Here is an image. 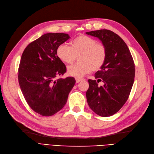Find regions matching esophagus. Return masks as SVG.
Returning <instances> with one entry per match:
<instances>
[{
	"label": "esophagus",
	"mask_w": 154,
	"mask_h": 154,
	"mask_svg": "<svg viewBox=\"0 0 154 154\" xmlns=\"http://www.w3.org/2000/svg\"><path fill=\"white\" fill-rule=\"evenodd\" d=\"M75 80H76V83H79L80 81H83V79H82V78H79V77H76L75 78Z\"/></svg>",
	"instance_id": "obj_1"
}]
</instances>
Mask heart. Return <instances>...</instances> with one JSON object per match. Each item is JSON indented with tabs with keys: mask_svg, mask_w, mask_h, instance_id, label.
<instances>
[{
	"mask_svg": "<svg viewBox=\"0 0 154 154\" xmlns=\"http://www.w3.org/2000/svg\"><path fill=\"white\" fill-rule=\"evenodd\" d=\"M71 45L61 44L57 48V55L65 63L71 64L79 55L77 63L67 67V73L73 77H81L102 67L106 58L104 45L94 38L81 35L71 42Z\"/></svg>",
	"mask_w": 154,
	"mask_h": 154,
	"instance_id": "obj_1",
	"label": "heart"
}]
</instances>
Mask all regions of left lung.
<instances>
[{
	"mask_svg": "<svg viewBox=\"0 0 154 154\" xmlns=\"http://www.w3.org/2000/svg\"><path fill=\"white\" fill-rule=\"evenodd\" d=\"M102 42L106 50V58L95 79H89L86 96L91 109L99 116L107 117L116 113L128 100L134 84L135 65L125 42L109 30L86 32ZM102 81L104 85L99 86Z\"/></svg>",
	"mask_w": 154,
	"mask_h": 154,
	"instance_id": "obj_1",
	"label": "left lung"
}]
</instances>
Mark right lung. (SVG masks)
<instances>
[{"label": "right lung", "instance_id": "1", "mask_svg": "<svg viewBox=\"0 0 154 154\" xmlns=\"http://www.w3.org/2000/svg\"><path fill=\"white\" fill-rule=\"evenodd\" d=\"M70 38L67 34L48 33L29 44L23 51L18 68V82L31 109L50 116L63 109L75 79L57 76L66 72L57 55V48Z\"/></svg>", "mask_w": 154, "mask_h": 154}]
</instances>
